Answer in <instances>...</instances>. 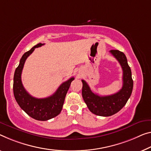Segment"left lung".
<instances>
[{"mask_svg":"<svg viewBox=\"0 0 151 151\" xmlns=\"http://www.w3.org/2000/svg\"><path fill=\"white\" fill-rule=\"evenodd\" d=\"M110 52L119 63L123 70V86L119 92L109 96H99L92 91L86 81L82 80V97L88 108L94 114L104 117L113 115L121 110L130 97L133 89L132 71L126 55L118 50H111Z\"/></svg>","mask_w":151,"mask_h":151,"instance_id":"8db88e82","label":"left lung"}]
</instances>
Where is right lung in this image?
<instances>
[{"instance_id": "add662e5", "label": "right lung", "mask_w": 151, "mask_h": 151, "mask_svg": "<svg viewBox=\"0 0 151 151\" xmlns=\"http://www.w3.org/2000/svg\"><path fill=\"white\" fill-rule=\"evenodd\" d=\"M44 45L45 44L39 43L23 55L19 65L15 69L13 78V94L18 105L29 116L39 121L50 119L61 113L67 92L71 82L74 80L73 77L61 83L57 91L47 98H35L25 90L21 78L25 61L36 48L40 47Z\"/></svg>"}]
</instances>
